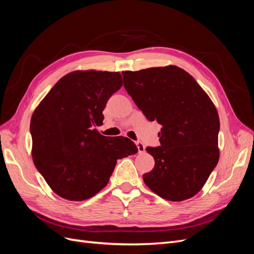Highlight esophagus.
<instances>
[{
  "mask_svg": "<svg viewBox=\"0 0 254 254\" xmlns=\"http://www.w3.org/2000/svg\"><path fill=\"white\" fill-rule=\"evenodd\" d=\"M135 144H136V147H137V150H139V152L142 153V152L145 151V145H144L142 142L136 141Z\"/></svg>",
  "mask_w": 254,
  "mask_h": 254,
  "instance_id": "obj_1",
  "label": "esophagus"
}]
</instances>
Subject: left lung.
<instances>
[{
  "label": "left lung",
  "instance_id": "obj_1",
  "mask_svg": "<svg viewBox=\"0 0 254 254\" xmlns=\"http://www.w3.org/2000/svg\"><path fill=\"white\" fill-rule=\"evenodd\" d=\"M124 87L148 121L162 125L147 147L155 167L143 175L153 193L182 201L202 189L218 163L219 117L198 82L176 65L123 72Z\"/></svg>",
  "mask_w": 254,
  "mask_h": 254
}]
</instances>
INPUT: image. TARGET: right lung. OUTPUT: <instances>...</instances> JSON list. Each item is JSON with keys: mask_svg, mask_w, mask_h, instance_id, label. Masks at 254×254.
Segmentation results:
<instances>
[{"mask_svg": "<svg viewBox=\"0 0 254 254\" xmlns=\"http://www.w3.org/2000/svg\"><path fill=\"white\" fill-rule=\"evenodd\" d=\"M123 86L119 72L75 71L59 79L30 120L35 166L67 200L93 197L109 182L117 161L137 152L124 136H105L106 104Z\"/></svg>", "mask_w": 254, "mask_h": 254, "instance_id": "right-lung-1", "label": "right lung"}]
</instances>
